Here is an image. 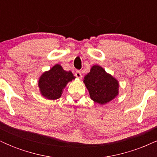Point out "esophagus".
Here are the masks:
<instances>
[{"mask_svg":"<svg viewBox=\"0 0 157 157\" xmlns=\"http://www.w3.org/2000/svg\"><path fill=\"white\" fill-rule=\"evenodd\" d=\"M75 76H76L77 78H79V79H81L82 78V73L80 72V71H76V73H75Z\"/></svg>","mask_w":157,"mask_h":157,"instance_id":"esophagus-1","label":"esophagus"}]
</instances>
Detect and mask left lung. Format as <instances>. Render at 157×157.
Returning <instances> with one entry per match:
<instances>
[{"instance_id":"left-lung-1","label":"left lung","mask_w":157,"mask_h":157,"mask_svg":"<svg viewBox=\"0 0 157 157\" xmlns=\"http://www.w3.org/2000/svg\"><path fill=\"white\" fill-rule=\"evenodd\" d=\"M83 82L94 102L105 105L119 95L120 83L102 66L94 65L90 72L84 77Z\"/></svg>"}]
</instances>
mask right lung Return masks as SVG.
<instances>
[{"label": "right lung", "mask_w": 157, "mask_h": 157, "mask_svg": "<svg viewBox=\"0 0 157 157\" xmlns=\"http://www.w3.org/2000/svg\"><path fill=\"white\" fill-rule=\"evenodd\" d=\"M75 78L71 71H65L60 64H55L39 77L37 84L40 93L48 100H57L62 96L66 85Z\"/></svg>", "instance_id": "1"}]
</instances>
